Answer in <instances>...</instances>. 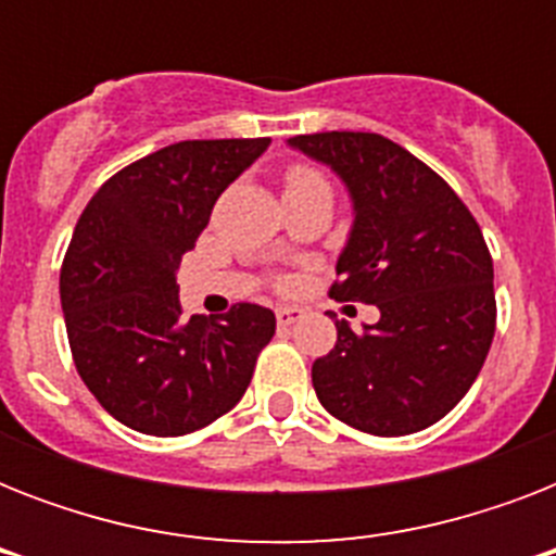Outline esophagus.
<instances>
[{
	"mask_svg": "<svg viewBox=\"0 0 556 556\" xmlns=\"http://www.w3.org/2000/svg\"><path fill=\"white\" fill-rule=\"evenodd\" d=\"M305 317V308H300V305H282V308H277V323L286 329V326H294L296 320H303Z\"/></svg>",
	"mask_w": 556,
	"mask_h": 556,
	"instance_id": "esophagus-1",
	"label": "esophagus"
}]
</instances>
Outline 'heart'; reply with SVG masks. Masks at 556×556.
Listing matches in <instances>:
<instances>
[{"label": "heart", "instance_id": "obj_1", "mask_svg": "<svg viewBox=\"0 0 556 556\" xmlns=\"http://www.w3.org/2000/svg\"><path fill=\"white\" fill-rule=\"evenodd\" d=\"M317 185H326V178H323L320 169L308 167V164H294V167L288 169L286 190L288 187H317Z\"/></svg>", "mask_w": 556, "mask_h": 556}]
</instances>
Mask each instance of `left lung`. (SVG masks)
Here are the masks:
<instances>
[{
    "label": "left lung",
    "instance_id": "8db88e82",
    "mask_svg": "<svg viewBox=\"0 0 556 556\" xmlns=\"http://www.w3.org/2000/svg\"><path fill=\"white\" fill-rule=\"evenodd\" d=\"M291 147L331 167L355 207L334 300L378 305L361 334L312 366L314 392L338 421L409 435L467 395L493 331V260L473 213L413 152L375 132L296 135Z\"/></svg>",
    "mask_w": 556,
    "mask_h": 556
}]
</instances>
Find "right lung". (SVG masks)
Masks as SVG:
<instances>
[{
	"mask_svg": "<svg viewBox=\"0 0 556 556\" xmlns=\"http://www.w3.org/2000/svg\"><path fill=\"white\" fill-rule=\"evenodd\" d=\"M270 138L178 141L109 178L83 210L60 270L65 331L83 383L147 435H187L230 413L270 343V308L185 317L176 270L213 204Z\"/></svg>",
	"mask_w": 556,
	"mask_h": 556,
	"instance_id": "right-lung-1",
	"label": "right lung"
}]
</instances>
